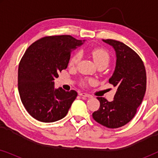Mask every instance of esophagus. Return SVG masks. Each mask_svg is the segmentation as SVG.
<instances>
[{
    "mask_svg": "<svg viewBox=\"0 0 158 158\" xmlns=\"http://www.w3.org/2000/svg\"><path fill=\"white\" fill-rule=\"evenodd\" d=\"M80 95H81L82 97H84V98H91L92 97L91 95L86 94V93H81V94H80Z\"/></svg>",
    "mask_w": 158,
    "mask_h": 158,
    "instance_id": "obj_1",
    "label": "esophagus"
}]
</instances>
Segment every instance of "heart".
<instances>
[{
  "label": "heart",
  "instance_id": "b5f03b06",
  "mask_svg": "<svg viewBox=\"0 0 158 158\" xmlns=\"http://www.w3.org/2000/svg\"><path fill=\"white\" fill-rule=\"evenodd\" d=\"M90 55L94 60L95 64L97 66L103 64L107 67L110 62V55L107 51H106L103 49H94L90 52ZM81 54L79 52L75 53L74 55L71 56L70 61H69V66L70 68H74L77 66L78 62L81 60Z\"/></svg>",
  "mask_w": 158,
  "mask_h": 158
}]
</instances>
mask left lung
<instances>
[{
    "label": "left lung",
    "mask_w": 158,
    "mask_h": 158,
    "mask_svg": "<svg viewBox=\"0 0 158 158\" xmlns=\"http://www.w3.org/2000/svg\"><path fill=\"white\" fill-rule=\"evenodd\" d=\"M113 47L116 67L109 83L117 88L114 101L98 97L100 107L93 113L94 120L108 128H118L132 119L143 100L147 76L143 62L133 49L114 40H102Z\"/></svg>",
    "instance_id": "obj_1"
}]
</instances>
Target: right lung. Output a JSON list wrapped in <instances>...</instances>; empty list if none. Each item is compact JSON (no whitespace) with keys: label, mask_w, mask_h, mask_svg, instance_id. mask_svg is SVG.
Returning <instances> with one entry per match:
<instances>
[{"label":"right lung","mask_w":158,"mask_h":158,"mask_svg":"<svg viewBox=\"0 0 158 158\" xmlns=\"http://www.w3.org/2000/svg\"><path fill=\"white\" fill-rule=\"evenodd\" d=\"M85 41L70 35L45 36L25 52L19 66V92L23 106L35 119L49 123L67 115L77 93L55 88L54 81L68 68L72 51Z\"/></svg>","instance_id":"add662e5"}]
</instances>
